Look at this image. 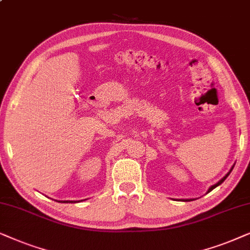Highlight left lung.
I'll return each instance as SVG.
<instances>
[{
  "label": "left lung",
  "instance_id": "1",
  "mask_svg": "<svg viewBox=\"0 0 250 250\" xmlns=\"http://www.w3.org/2000/svg\"><path fill=\"white\" fill-rule=\"evenodd\" d=\"M233 167H234V166H232V168H231V169H229V171L228 172V174H226V175L224 176V177H223V178L221 179V181H219V182H217V183H216V184H214V185H212V186H210V188H209V189H208V192H210V191H212V189H214L215 188H217V186H218V185H221V184H222V183H223V182H224L226 178H228V176H229V174H231V171H232V169H233ZM184 201H189V200H184Z\"/></svg>",
  "mask_w": 250,
  "mask_h": 250
}]
</instances>
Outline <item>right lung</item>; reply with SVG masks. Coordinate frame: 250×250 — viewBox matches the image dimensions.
Listing matches in <instances>:
<instances>
[{
	"label": "right lung",
	"mask_w": 250,
	"mask_h": 250,
	"mask_svg": "<svg viewBox=\"0 0 250 250\" xmlns=\"http://www.w3.org/2000/svg\"><path fill=\"white\" fill-rule=\"evenodd\" d=\"M82 201V200H81ZM59 202H62V204H67V202H72V204H73V202H76V201H59ZM79 202V201H78Z\"/></svg>",
	"instance_id": "obj_1"
}]
</instances>
